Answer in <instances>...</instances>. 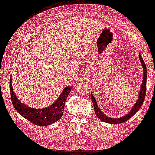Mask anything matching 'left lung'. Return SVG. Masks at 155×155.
<instances>
[{
  "label": "left lung",
  "mask_w": 155,
  "mask_h": 155,
  "mask_svg": "<svg viewBox=\"0 0 155 155\" xmlns=\"http://www.w3.org/2000/svg\"><path fill=\"white\" fill-rule=\"evenodd\" d=\"M139 59L140 61H141V65L143 66V81H142V84H141V91H140L139 93V98H138V101L136 102L135 104L133 106L132 109L129 111V113L127 114H126L125 116H123V117H120L119 118H109L108 116H107L106 115L102 112V111L100 110V109L98 107V106L97 105V102L96 101V99L93 96V94H91V100L93 102V104H94V111H95V114L97 116V117L100 120L102 121H104V122L108 123H111V124H119V123H123L125 121L129 120L130 118H132L134 114L137 112V111L139 110V109L141 107L143 102L144 101L145 99V96H146V82H147V69H146V64L144 63L143 59L141 55V54H139Z\"/></svg>",
  "instance_id": "left-lung-1"
}]
</instances>
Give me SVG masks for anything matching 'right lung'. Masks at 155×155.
Returning a JSON list of instances; mask_svg holds the SVG:
<instances>
[{"label":"right lung","mask_w":155,"mask_h":155,"mask_svg":"<svg viewBox=\"0 0 155 155\" xmlns=\"http://www.w3.org/2000/svg\"><path fill=\"white\" fill-rule=\"evenodd\" d=\"M9 80V89L12 102L14 109L25 119L33 124L39 126H47L59 120L63 115L64 104L66 98L70 94L72 87L64 89L57 101L48 107L44 109H34L25 105L18 101L13 91L12 79Z\"/></svg>","instance_id":"1"}]
</instances>
